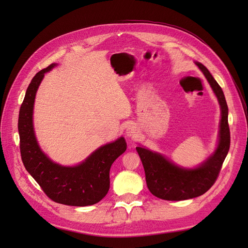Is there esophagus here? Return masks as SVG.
I'll use <instances>...</instances> for the list:
<instances>
[{"mask_svg": "<svg viewBox=\"0 0 248 248\" xmlns=\"http://www.w3.org/2000/svg\"><path fill=\"white\" fill-rule=\"evenodd\" d=\"M138 133H139V129L137 126L129 125L128 127H127V129H126V137L127 138L134 139L138 136Z\"/></svg>", "mask_w": 248, "mask_h": 248, "instance_id": "esophagus-1", "label": "esophagus"}]
</instances>
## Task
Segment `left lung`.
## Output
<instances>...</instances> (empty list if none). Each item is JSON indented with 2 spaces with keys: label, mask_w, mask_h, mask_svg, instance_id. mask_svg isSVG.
Instances as JSON below:
<instances>
[{
  "label": "left lung",
  "mask_w": 248,
  "mask_h": 248,
  "mask_svg": "<svg viewBox=\"0 0 248 248\" xmlns=\"http://www.w3.org/2000/svg\"><path fill=\"white\" fill-rule=\"evenodd\" d=\"M207 78L220 108L218 139L214 151L193 168L180 167L169 157L140 145L137 151L146 174L147 186L153 196L166 201H184L204 194L218 176L230 149L229 108L220 86L206 67L194 62Z\"/></svg>",
  "instance_id": "left-lung-1"
}]
</instances>
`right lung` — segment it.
<instances>
[{
    "instance_id": "obj_1",
    "label": "right lung",
    "mask_w": 248,
    "mask_h": 248,
    "mask_svg": "<svg viewBox=\"0 0 248 248\" xmlns=\"http://www.w3.org/2000/svg\"><path fill=\"white\" fill-rule=\"evenodd\" d=\"M56 66L57 63H52L39 71L27 89L18 117L21 159L29 174L52 201L68 206H91L107 196L110 167L126 151L127 145L120 137L97 148L76 166H62L42 151L34 129V103L44 74Z\"/></svg>"
}]
</instances>
